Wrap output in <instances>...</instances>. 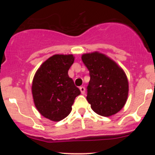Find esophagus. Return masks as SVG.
Instances as JSON below:
<instances>
[{
	"label": "esophagus",
	"mask_w": 155,
	"mask_h": 155,
	"mask_svg": "<svg viewBox=\"0 0 155 155\" xmlns=\"http://www.w3.org/2000/svg\"><path fill=\"white\" fill-rule=\"evenodd\" d=\"M79 89H80V91H81V94H84L85 93V88H84V87H79Z\"/></svg>",
	"instance_id": "1"
}]
</instances>
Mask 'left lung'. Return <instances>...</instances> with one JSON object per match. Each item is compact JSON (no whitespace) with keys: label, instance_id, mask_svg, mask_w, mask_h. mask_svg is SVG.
<instances>
[{"label":"left lung","instance_id":"left-lung-1","mask_svg":"<svg viewBox=\"0 0 155 155\" xmlns=\"http://www.w3.org/2000/svg\"><path fill=\"white\" fill-rule=\"evenodd\" d=\"M81 60L90 71L87 100L92 109L103 117L117 114L128 97V80L123 69L99 51L83 54Z\"/></svg>","mask_w":155,"mask_h":155}]
</instances>
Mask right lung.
I'll list each match as a JSON object with an SVG mask.
<instances>
[{
    "instance_id": "1",
    "label": "right lung",
    "mask_w": 155,
    "mask_h": 155,
    "mask_svg": "<svg viewBox=\"0 0 155 155\" xmlns=\"http://www.w3.org/2000/svg\"><path fill=\"white\" fill-rule=\"evenodd\" d=\"M74 59L73 54L52 55L40 65L33 77L32 95L35 108L54 122L68 116L76 97L81 94L68 74Z\"/></svg>"
}]
</instances>
